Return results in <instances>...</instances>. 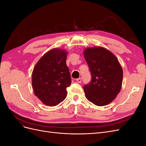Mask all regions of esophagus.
Returning <instances> with one entry per match:
<instances>
[{"label":"esophagus","instance_id":"34e87169","mask_svg":"<svg viewBox=\"0 0 146 146\" xmlns=\"http://www.w3.org/2000/svg\"><path fill=\"white\" fill-rule=\"evenodd\" d=\"M76 80H77V82L78 83H80L82 82V78H80V77L78 78Z\"/></svg>","mask_w":146,"mask_h":146}]
</instances>
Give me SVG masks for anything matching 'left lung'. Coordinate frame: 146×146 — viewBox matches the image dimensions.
Segmentation results:
<instances>
[{"instance_id":"left-lung-1","label":"left lung","mask_w":146,"mask_h":146,"mask_svg":"<svg viewBox=\"0 0 146 146\" xmlns=\"http://www.w3.org/2000/svg\"><path fill=\"white\" fill-rule=\"evenodd\" d=\"M83 54L91 74L90 83L83 86L86 98L96 105H107L121 91V66L116 56L104 47L87 48Z\"/></svg>"}]
</instances>
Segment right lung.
<instances>
[{"label": "right lung", "instance_id": "obj_1", "mask_svg": "<svg viewBox=\"0 0 146 146\" xmlns=\"http://www.w3.org/2000/svg\"><path fill=\"white\" fill-rule=\"evenodd\" d=\"M66 57L65 50L54 48L46 53L33 69L34 94L47 106L58 105L67 96L66 88L71 84V78L66 65Z\"/></svg>", "mask_w": 146, "mask_h": 146}]
</instances>
